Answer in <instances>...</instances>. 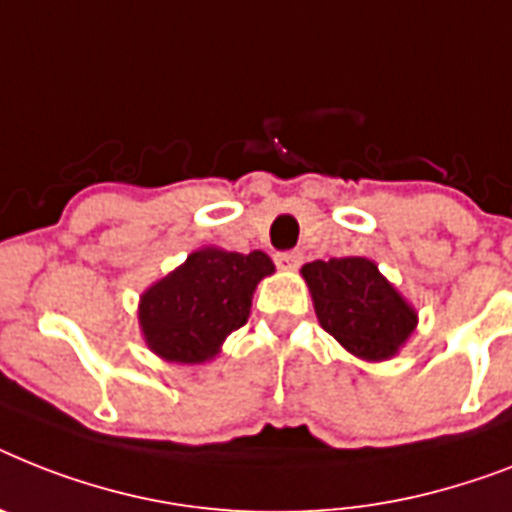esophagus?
I'll return each instance as SVG.
<instances>
[{
	"instance_id": "obj_1",
	"label": "esophagus",
	"mask_w": 512,
	"mask_h": 512,
	"mask_svg": "<svg viewBox=\"0 0 512 512\" xmlns=\"http://www.w3.org/2000/svg\"><path fill=\"white\" fill-rule=\"evenodd\" d=\"M276 265H278V268H284V270L299 268V265H302V252H297V249H289V252H278Z\"/></svg>"
}]
</instances>
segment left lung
<instances>
[{"instance_id": "1", "label": "left lung", "mask_w": 512, "mask_h": 512, "mask_svg": "<svg viewBox=\"0 0 512 512\" xmlns=\"http://www.w3.org/2000/svg\"><path fill=\"white\" fill-rule=\"evenodd\" d=\"M318 321L363 360H386L413 334L415 313L365 257H331L302 268Z\"/></svg>"}]
</instances>
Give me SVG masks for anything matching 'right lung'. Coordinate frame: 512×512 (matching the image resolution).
Instances as JSON below:
<instances>
[{
	"label": "right lung",
	"mask_w": 512,
	"mask_h": 512,
	"mask_svg": "<svg viewBox=\"0 0 512 512\" xmlns=\"http://www.w3.org/2000/svg\"><path fill=\"white\" fill-rule=\"evenodd\" d=\"M273 273L260 249L242 255L199 249L141 297L139 321L149 350L170 363H205L249 318L252 292Z\"/></svg>",
	"instance_id": "right-lung-1"
}]
</instances>
